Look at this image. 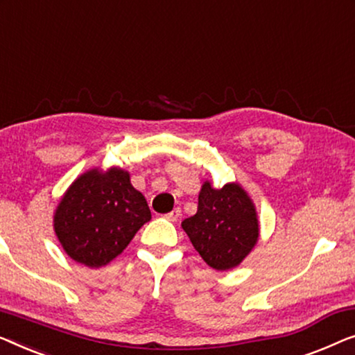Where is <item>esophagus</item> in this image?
<instances>
[{
    "label": "esophagus",
    "instance_id": "obj_1",
    "mask_svg": "<svg viewBox=\"0 0 355 355\" xmlns=\"http://www.w3.org/2000/svg\"><path fill=\"white\" fill-rule=\"evenodd\" d=\"M167 218L168 222H177L180 217H182V211H180V209L177 207V209H173L172 212H168V214H166V216H164Z\"/></svg>",
    "mask_w": 355,
    "mask_h": 355
}]
</instances>
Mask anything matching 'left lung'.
Returning a JSON list of instances; mask_svg holds the SVG:
<instances>
[{"instance_id": "left-lung-1", "label": "left lung", "mask_w": 355, "mask_h": 355, "mask_svg": "<svg viewBox=\"0 0 355 355\" xmlns=\"http://www.w3.org/2000/svg\"><path fill=\"white\" fill-rule=\"evenodd\" d=\"M182 227L204 262L220 272L239 266L259 239L256 207L238 183L216 189L204 182L198 212Z\"/></svg>"}]
</instances>
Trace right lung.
<instances>
[{
	"mask_svg": "<svg viewBox=\"0 0 355 355\" xmlns=\"http://www.w3.org/2000/svg\"><path fill=\"white\" fill-rule=\"evenodd\" d=\"M146 199L119 167L92 168L73 182L54 212V232L67 256L98 268L116 259L144 223Z\"/></svg>",
	"mask_w": 355,
	"mask_h": 355,
	"instance_id": "right-lung-1",
	"label": "right lung"
}]
</instances>
